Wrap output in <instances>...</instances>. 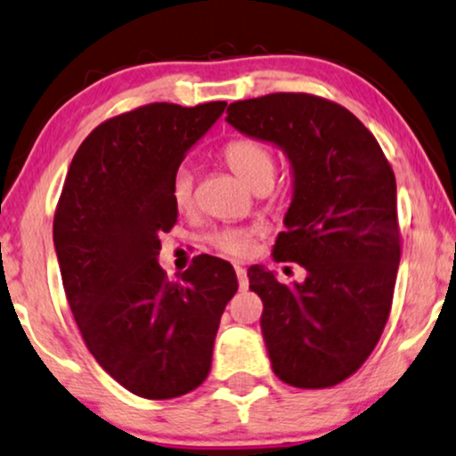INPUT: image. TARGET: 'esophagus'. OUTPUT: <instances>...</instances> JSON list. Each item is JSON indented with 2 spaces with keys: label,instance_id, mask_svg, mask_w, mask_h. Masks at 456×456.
<instances>
[{
  "label": "esophagus",
  "instance_id": "obj_1",
  "mask_svg": "<svg viewBox=\"0 0 456 456\" xmlns=\"http://www.w3.org/2000/svg\"><path fill=\"white\" fill-rule=\"evenodd\" d=\"M235 273H238V283H240V289H246L248 288V275H246V269L244 266H235Z\"/></svg>",
  "mask_w": 456,
  "mask_h": 456
}]
</instances>
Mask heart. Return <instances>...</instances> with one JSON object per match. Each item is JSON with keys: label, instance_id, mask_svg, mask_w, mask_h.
Instances as JSON below:
<instances>
[{"label": "heart", "instance_id": "1", "mask_svg": "<svg viewBox=\"0 0 456 456\" xmlns=\"http://www.w3.org/2000/svg\"><path fill=\"white\" fill-rule=\"evenodd\" d=\"M223 158L229 168L244 181L248 187L256 190L260 185L273 183L275 177V156L271 148L258 139H233L224 145ZM171 198L177 210H187L193 204V171L187 165L179 167L171 181ZM254 233L250 229H221L210 235V244L232 256H244L252 248Z\"/></svg>", "mask_w": 456, "mask_h": 456}]
</instances>
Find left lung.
<instances>
[{
	"label": "left lung",
	"instance_id": "left-lung-1",
	"mask_svg": "<svg viewBox=\"0 0 456 456\" xmlns=\"http://www.w3.org/2000/svg\"><path fill=\"white\" fill-rule=\"evenodd\" d=\"M224 120L277 145L294 177L273 256L305 266L306 279L285 285L248 269L273 371L294 387L336 386L367 361L390 314L400 263L390 162L354 114L317 95L233 102Z\"/></svg>",
	"mask_w": 456,
	"mask_h": 456
}]
</instances>
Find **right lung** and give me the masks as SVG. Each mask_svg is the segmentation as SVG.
<instances>
[{
    "label": "right lung",
    "mask_w": 456,
    "mask_h": 456,
    "mask_svg": "<svg viewBox=\"0 0 456 456\" xmlns=\"http://www.w3.org/2000/svg\"><path fill=\"white\" fill-rule=\"evenodd\" d=\"M227 102L148 104L89 133L72 158L53 216L66 300L94 359L126 390L177 398L206 379L238 277L200 254L177 281L158 265L177 208L171 181Z\"/></svg>",
    "instance_id": "1"
}]
</instances>
